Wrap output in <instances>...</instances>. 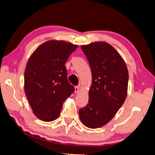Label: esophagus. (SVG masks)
I'll use <instances>...</instances> for the list:
<instances>
[{"label":"esophagus","instance_id":"1","mask_svg":"<svg viewBox=\"0 0 155 155\" xmlns=\"http://www.w3.org/2000/svg\"><path fill=\"white\" fill-rule=\"evenodd\" d=\"M74 90H75V93H78V91H79V87L76 86L74 88Z\"/></svg>","mask_w":155,"mask_h":155}]
</instances>
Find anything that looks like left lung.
Segmentation results:
<instances>
[{
	"instance_id": "left-lung-1",
	"label": "left lung",
	"mask_w": 155,
	"mask_h": 155,
	"mask_svg": "<svg viewBox=\"0 0 155 155\" xmlns=\"http://www.w3.org/2000/svg\"><path fill=\"white\" fill-rule=\"evenodd\" d=\"M81 49L91 70L92 85L88 103L79 110V117L84 125L95 129L108 123L124 103L128 70L119 53L106 42H95Z\"/></svg>"
}]
</instances>
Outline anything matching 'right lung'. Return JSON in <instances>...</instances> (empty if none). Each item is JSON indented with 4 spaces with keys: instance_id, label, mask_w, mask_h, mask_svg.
I'll return each instance as SVG.
<instances>
[{
    "instance_id": "right-lung-1",
    "label": "right lung",
    "mask_w": 155,
    "mask_h": 155,
    "mask_svg": "<svg viewBox=\"0 0 155 155\" xmlns=\"http://www.w3.org/2000/svg\"><path fill=\"white\" fill-rule=\"evenodd\" d=\"M77 45L49 41L30 56L24 72V90L34 114L43 121L60 114L63 103L74 87L69 83L65 64Z\"/></svg>"
}]
</instances>
